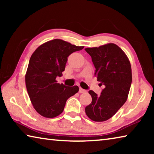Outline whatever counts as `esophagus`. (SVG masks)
Masks as SVG:
<instances>
[{
  "label": "esophagus",
  "instance_id": "esophagus-1",
  "mask_svg": "<svg viewBox=\"0 0 154 154\" xmlns=\"http://www.w3.org/2000/svg\"><path fill=\"white\" fill-rule=\"evenodd\" d=\"M79 93H85V92H86V90L83 89V88H79Z\"/></svg>",
  "mask_w": 154,
  "mask_h": 154
}]
</instances>
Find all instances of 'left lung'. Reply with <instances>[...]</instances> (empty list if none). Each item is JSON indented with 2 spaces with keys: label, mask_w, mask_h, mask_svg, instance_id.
I'll list each match as a JSON object with an SVG mask.
<instances>
[{
  "label": "left lung",
  "mask_w": 154,
  "mask_h": 154,
  "mask_svg": "<svg viewBox=\"0 0 154 154\" xmlns=\"http://www.w3.org/2000/svg\"><path fill=\"white\" fill-rule=\"evenodd\" d=\"M85 50L92 57L97 80L105 85L100 96L89 91L92 100L85 106V113L92 121L105 122L127 100L132 83L131 65L124 51L114 43Z\"/></svg>",
  "instance_id": "8db88e82"
}]
</instances>
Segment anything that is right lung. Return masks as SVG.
Masks as SVG:
<instances>
[{
	"instance_id": "add662e5",
	"label": "right lung",
	"mask_w": 154,
	"mask_h": 154,
	"mask_svg": "<svg viewBox=\"0 0 154 154\" xmlns=\"http://www.w3.org/2000/svg\"><path fill=\"white\" fill-rule=\"evenodd\" d=\"M83 48L62 39H54L41 45L33 52L25 82L33 107L41 116L53 118L59 116L67 99L78 92L77 85L65 86L56 79L62 75L68 56Z\"/></svg>"
}]
</instances>
